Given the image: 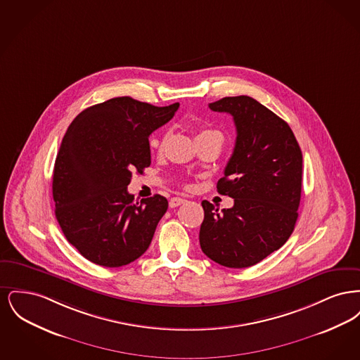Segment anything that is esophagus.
I'll use <instances>...</instances> for the list:
<instances>
[{
	"label": "esophagus",
	"instance_id": "obj_1",
	"mask_svg": "<svg viewBox=\"0 0 360 360\" xmlns=\"http://www.w3.org/2000/svg\"><path fill=\"white\" fill-rule=\"evenodd\" d=\"M186 200L185 198H181V197H172L170 200V207H176V206L182 205L185 204Z\"/></svg>",
	"mask_w": 360,
	"mask_h": 360
}]
</instances>
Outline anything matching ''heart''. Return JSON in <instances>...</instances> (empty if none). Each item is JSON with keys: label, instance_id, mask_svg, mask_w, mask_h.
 Returning <instances> with one entry per match:
<instances>
[{"label": "heart", "instance_id": "obj_1", "mask_svg": "<svg viewBox=\"0 0 360 360\" xmlns=\"http://www.w3.org/2000/svg\"><path fill=\"white\" fill-rule=\"evenodd\" d=\"M212 135H219V136H221V134L219 132V131H216V129H212V128H201L200 131H198V135H197V139H201V137L206 136H212ZM166 136L163 137L160 141H159V151H163V148H165V143H166Z\"/></svg>", "mask_w": 360, "mask_h": 360}]
</instances>
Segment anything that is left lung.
Listing matches in <instances>:
<instances>
[{
	"instance_id": "left-lung-1",
	"label": "left lung",
	"mask_w": 360,
	"mask_h": 360,
	"mask_svg": "<svg viewBox=\"0 0 360 360\" xmlns=\"http://www.w3.org/2000/svg\"><path fill=\"white\" fill-rule=\"evenodd\" d=\"M229 113L236 143L217 191L235 204L221 209L202 201L200 244L206 257L231 267H250L279 250L298 219L302 153L286 121L248 96L209 103Z\"/></svg>"
}]
</instances>
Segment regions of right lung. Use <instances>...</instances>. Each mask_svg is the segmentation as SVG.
<instances>
[{
    "instance_id": "add662e5",
    "label": "right lung",
    "mask_w": 360,
    "mask_h": 360,
    "mask_svg": "<svg viewBox=\"0 0 360 360\" xmlns=\"http://www.w3.org/2000/svg\"><path fill=\"white\" fill-rule=\"evenodd\" d=\"M178 108L117 97L70 124L55 160L52 197L62 232L87 260L121 267L150 247L169 202L159 194L135 202L127 188L134 172L151 165L148 137Z\"/></svg>"
}]
</instances>
